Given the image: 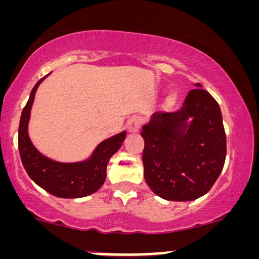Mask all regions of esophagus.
<instances>
[{
  "mask_svg": "<svg viewBox=\"0 0 259 259\" xmlns=\"http://www.w3.org/2000/svg\"><path fill=\"white\" fill-rule=\"evenodd\" d=\"M140 124H142V119L138 116H133L127 122V130H128L130 133H136L139 131Z\"/></svg>",
  "mask_w": 259,
  "mask_h": 259,
  "instance_id": "1",
  "label": "esophagus"
}]
</instances>
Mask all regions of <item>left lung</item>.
Returning a JSON list of instances; mask_svg holds the SVG:
<instances>
[{
    "instance_id": "left-lung-1",
    "label": "left lung",
    "mask_w": 259,
    "mask_h": 259,
    "mask_svg": "<svg viewBox=\"0 0 259 259\" xmlns=\"http://www.w3.org/2000/svg\"><path fill=\"white\" fill-rule=\"evenodd\" d=\"M177 111H156L142 127L144 178L155 194L188 202L204 196L225 164L227 143L220 105L199 82Z\"/></svg>"
}]
</instances>
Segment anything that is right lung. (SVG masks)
Masks as SVG:
<instances>
[{"label": "right lung", "instance_id": "obj_1", "mask_svg": "<svg viewBox=\"0 0 259 259\" xmlns=\"http://www.w3.org/2000/svg\"><path fill=\"white\" fill-rule=\"evenodd\" d=\"M50 74V73H49ZM48 74V75H49ZM43 76L32 89L19 123V152L22 165L38 186L60 198H81L90 196L101 188L107 178V164L111 156L122 145L126 131L100 143L84 161L59 162L43 155L28 136V122L38 86L47 78Z\"/></svg>", "mask_w": 259, "mask_h": 259}]
</instances>
